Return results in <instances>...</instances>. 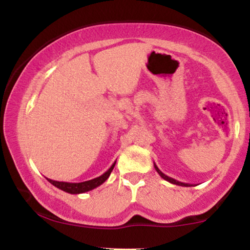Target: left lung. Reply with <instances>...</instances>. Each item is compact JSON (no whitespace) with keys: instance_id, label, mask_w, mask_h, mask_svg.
I'll list each match as a JSON object with an SVG mask.
<instances>
[{"instance_id":"8db88e82","label":"left lung","mask_w":250,"mask_h":250,"mask_svg":"<svg viewBox=\"0 0 250 250\" xmlns=\"http://www.w3.org/2000/svg\"><path fill=\"white\" fill-rule=\"evenodd\" d=\"M154 167H155V169H156V171H157V173H159V175H160V176L162 177L163 180L168 181V182L173 183V185H176V186H182V187H190V186H193V185H190V183H183V182H180V181H177V180H175V179H171V177L167 176V175L163 174L162 171L160 170L159 168H157V166L155 165V163H154Z\"/></svg>"}]
</instances>
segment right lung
Returning a JSON list of instances; mask_svg holds the SVG:
<instances>
[{"instance_id": "right-lung-1", "label": "right lung", "mask_w": 250, "mask_h": 250, "mask_svg": "<svg viewBox=\"0 0 250 250\" xmlns=\"http://www.w3.org/2000/svg\"><path fill=\"white\" fill-rule=\"evenodd\" d=\"M115 163L116 161L111 165V167L108 169L107 171H105L104 174H102L101 176L99 177H95V179L93 180H89V181H84V182H79V183H71V182H61V181H54V180H50V179H47L49 182L51 183L53 186H55L56 188L61 189V190L65 191V193H69V194H82V193H85V191H89V190H93V189H95L99 187V186H101L103 182H105L107 179L109 177V175H110L111 171H113L114 167H115Z\"/></svg>"}]
</instances>
